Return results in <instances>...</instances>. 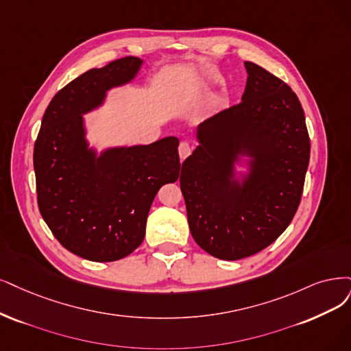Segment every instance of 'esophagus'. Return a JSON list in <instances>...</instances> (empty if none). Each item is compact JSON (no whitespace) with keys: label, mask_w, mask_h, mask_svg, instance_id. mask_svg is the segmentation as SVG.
Returning <instances> with one entry per match:
<instances>
[{"label":"esophagus","mask_w":351,"mask_h":351,"mask_svg":"<svg viewBox=\"0 0 351 351\" xmlns=\"http://www.w3.org/2000/svg\"><path fill=\"white\" fill-rule=\"evenodd\" d=\"M191 152H192V147H191V145L188 141H180V145H179V158H180V160H185L188 156L191 154Z\"/></svg>","instance_id":"esophagus-1"}]
</instances>
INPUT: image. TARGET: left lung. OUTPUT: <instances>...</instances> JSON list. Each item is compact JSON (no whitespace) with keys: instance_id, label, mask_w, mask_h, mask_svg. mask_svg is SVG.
Masks as SVG:
<instances>
[{"instance_id":"left-lung-1","label":"left lung","mask_w":351,"mask_h":351,"mask_svg":"<svg viewBox=\"0 0 351 351\" xmlns=\"http://www.w3.org/2000/svg\"><path fill=\"white\" fill-rule=\"evenodd\" d=\"M241 102L198 125L199 146L182 163L180 191L201 249L239 261L266 249L300 206L311 143L300 99L288 84L253 62ZM239 154L254 159L234 179Z\"/></svg>"}]
</instances>
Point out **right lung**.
<instances>
[{
  "label": "right lung",
  "mask_w": 351,
  "mask_h": 351,
  "mask_svg": "<svg viewBox=\"0 0 351 351\" xmlns=\"http://www.w3.org/2000/svg\"><path fill=\"white\" fill-rule=\"evenodd\" d=\"M140 66L141 59L125 56L63 86L34 143L38 210L64 249L93 262L120 261L138 247L156 193L180 172L176 137L110 149L99 158L88 150L82 114L99 106L110 88L132 81Z\"/></svg>",
  "instance_id": "1"
}]
</instances>
